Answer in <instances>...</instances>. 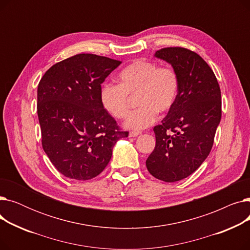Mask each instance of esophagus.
Returning <instances> with one entry per match:
<instances>
[{
  "label": "esophagus",
  "instance_id": "34e87169",
  "mask_svg": "<svg viewBox=\"0 0 250 250\" xmlns=\"http://www.w3.org/2000/svg\"><path fill=\"white\" fill-rule=\"evenodd\" d=\"M139 135H141V132H139V130H132V132H129V134H128V136L132 137V138L137 137Z\"/></svg>",
  "mask_w": 250,
  "mask_h": 250
}]
</instances>
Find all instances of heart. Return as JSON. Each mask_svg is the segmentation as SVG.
<instances>
[{"label": "heart", "instance_id": "heart-1", "mask_svg": "<svg viewBox=\"0 0 250 250\" xmlns=\"http://www.w3.org/2000/svg\"><path fill=\"white\" fill-rule=\"evenodd\" d=\"M118 85L105 84L100 91L103 107L117 120L129 114L130 99L137 96L139 108L128 117L126 127L143 129L156 121L158 111L168 112L177 100L179 79L170 67L138 60L129 63L117 77Z\"/></svg>", "mask_w": 250, "mask_h": 250}]
</instances>
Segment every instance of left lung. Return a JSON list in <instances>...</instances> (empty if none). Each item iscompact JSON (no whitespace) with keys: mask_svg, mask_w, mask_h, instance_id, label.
<instances>
[{"mask_svg":"<svg viewBox=\"0 0 250 250\" xmlns=\"http://www.w3.org/2000/svg\"><path fill=\"white\" fill-rule=\"evenodd\" d=\"M155 57L172 65L179 79L174 106L154 127L156 146L146 160L157 179L175 182L198 169L212 150L222 115L221 90L209 65L185 47H165Z\"/></svg>","mask_w":250,"mask_h":250,"instance_id":"left-lung-1","label":"left lung"}]
</instances>
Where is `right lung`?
Returning <instances> with one entry per match:
<instances>
[{
    "label": "right lung",
    "instance_id": "add662e5",
    "mask_svg": "<svg viewBox=\"0 0 250 250\" xmlns=\"http://www.w3.org/2000/svg\"><path fill=\"white\" fill-rule=\"evenodd\" d=\"M122 62L79 54L49 68L37 88L42 148L65 177L89 180L111 159L115 143L128 136L104 109L101 84Z\"/></svg>",
    "mask_w": 250,
    "mask_h": 250
}]
</instances>
